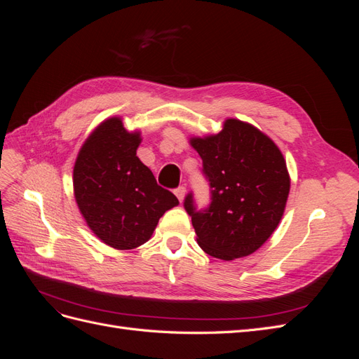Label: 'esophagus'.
<instances>
[{
	"instance_id": "1",
	"label": "esophagus",
	"mask_w": 359,
	"mask_h": 359,
	"mask_svg": "<svg viewBox=\"0 0 359 359\" xmlns=\"http://www.w3.org/2000/svg\"><path fill=\"white\" fill-rule=\"evenodd\" d=\"M175 194H177V198L180 199V202L184 199V196H186V187L184 186H180L178 189H175Z\"/></svg>"
}]
</instances>
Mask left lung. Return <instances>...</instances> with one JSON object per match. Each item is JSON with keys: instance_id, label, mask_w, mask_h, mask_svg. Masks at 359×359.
<instances>
[{"instance_id": "left-lung-1", "label": "left lung", "mask_w": 359, "mask_h": 359, "mask_svg": "<svg viewBox=\"0 0 359 359\" xmlns=\"http://www.w3.org/2000/svg\"><path fill=\"white\" fill-rule=\"evenodd\" d=\"M210 182L211 203L198 210L184 199L198 244L223 260L252 255L273 235L285 212L290 178L278 147L260 130L226 119L219 135L191 137Z\"/></svg>"}]
</instances>
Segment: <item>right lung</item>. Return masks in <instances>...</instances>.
Here are the masks:
<instances>
[{
    "mask_svg": "<svg viewBox=\"0 0 359 359\" xmlns=\"http://www.w3.org/2000/svg\"><path fill=\"white\" fill-rule=\"evenodd\" d=\"M140 133L106 119L85 140L73 169L76 203L90 229L116 250L147 243L160 217L180 202L136 156Z\"/></svg>",
    "mask_w": 359,
    "mask_h": 359,
    "instance_id": "obj_1",
    "label": "right lung"
}]
</instances>
